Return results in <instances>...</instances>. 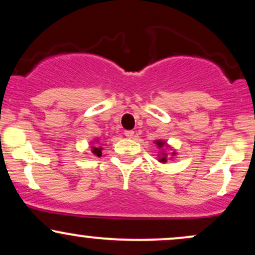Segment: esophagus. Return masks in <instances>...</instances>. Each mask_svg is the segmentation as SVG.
I'll list each match as a JSON object with an SVG mask.
<instances>
[{
  "label": "esophagus",
  "instance_id": "esophagus-1",
  "mask_svg": "<svg viewBox=\"0 0 255 255\" xmlns=\"http://www.w3.org/2000/svg\"><path fill=\"white\" fill-rule=\"evenodd\" d=\"M125 135L127 137H133L134 131L133 130H125Z\"/></svg>",
  "mask_w": 255,
  "mask_h": 255
}]
</instances>
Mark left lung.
Here are the masks:
<instances>
[{"label":"left lung","mask_w":255,"mask_h":255,"mask_svg":"<svg viewBox=\"0 0 255 255\" xmlns=\"http://www.w3.org/2000/svg\"><path fill=\"white\" fill-rule=\"evenodd\" d=\"M154 142H156V145H157L158 148H163V147H164V146H165V147H166V146H168V145H166V142L163 141V140H156V141H154ZM160 153H162V156L159 157V159H158V160H159L160 163H166V157H168V154H166L164 151H162V152H160ZM171 154H172V156H175V154H176V152H172Z\"/></svg>","instance_id":"1"}]
</instances>
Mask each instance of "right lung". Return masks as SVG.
Instances as JSON below:
<instances>
[{
    "label": "right lung",
    "mask_w": 255,
    "mask_h": 255,
    "mask_svg": "<svg viewBox=\"0 0 255 255\" xmlns=\"http://www.w3.org/2000/svg\"><path fill=\"white\" fill-rule=\"evenodd\" d=\"M96 142H98V141H96ZM102 150H103V147H101V146H92V153L93 154H96V156H98V157H101L102 156Z\"/></svg>",
    "instance_id": "1"
}]
</instances>
